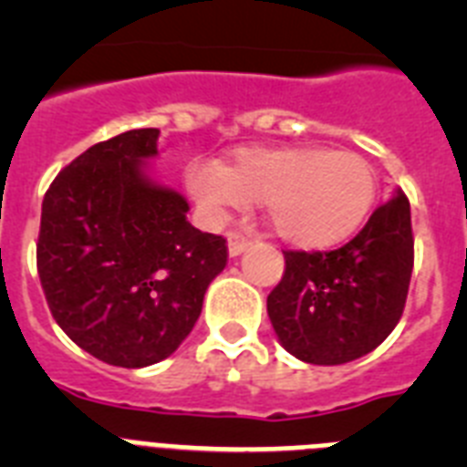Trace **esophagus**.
Segmentation results:
<instances>
[{"instance_id":"obj_1","label":"esophagus","mask_w":467,"mask_h":467,"mask_svg":"<svg viewBox=\"0 0 467 467\" xmlns=\"http://www.w3.org/2000/svg\"><path fill=\"white\" fill-rule=\"evenodd\" d=\"M250 243H253V241H250L247 236L238 234V231H231V234H229V254H231V257H238L241 253H245Z\"/></svg>"}]
</instances>
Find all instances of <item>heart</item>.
Instances as JSON below:
<instances>
[{"instance_id":"obj_1","label":"heart","mask_w":467,"mask_h":467,"mask_svg":"<svg viewBox=\"0 0 467 467\" xmlns=\"http://www.w3.org/2000/svg\"><path fill=\"white\" fill-rule=\"evenodd\" d=\"M187 184L213 214L262 203L283 241L311 250L346 241L377 201L372 163L325 147H245L224 168L192 163Z\"/></svg>"}]
</instances>
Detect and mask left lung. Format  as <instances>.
I'll list each match as a JSON object with an SVG mask.
<instances>
[{"mask_svg": "<svg viewBox=\"0 0 467 467\" xmlns=\"http://www.w3.org/2000/svg\"><path fill=\"white\" fill-rule=\"evenodd\" d=\"M283 254L285 274L266 299L280 344L311 365L358 360L402 317L414 269L410 201L395 192L339 250Z\"/></svg>", "mask_w": 467, "mask_h": 467, "instance_id": "left-lung-1", "label": "left lung"}]
</instances>
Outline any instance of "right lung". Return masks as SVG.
Wrapping results in <instances>:
<instances>
[{"label": "right lung", "instance_id": "add662e5", "mask_svg": "<svg viewBox=\"0 0 467 467\" xmlns=\"http://www.w3.org/2000/svg\"><path fill=\"white\" fill-rule=\"evenodd\" d=\"M159 128L93 144L41 203L36 271L56 323L114 367L154 365L196 325L226 266V238L189 224V203L147 175Z\"/></svg>", "mask_w": 467, "mask_h": 467}]
</instances>
